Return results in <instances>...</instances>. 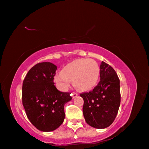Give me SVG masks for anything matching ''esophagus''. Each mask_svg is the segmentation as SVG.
<instances>
[{
  "mask_svg": "<svg viewBox=\"0 0 149 149\" xmlns=\"http://www.w3.org/2000/svg\"><path fill=\"white\" fill-rule=\"evenodd\" d=\"M71 95H72V98H75V97H77V96H78V94H77V93H75V92H73L71 94Z\"/></svg>",
  "mask_w": 149,
  "mask_h": 149,
  "instance_id": "1",
  "label": "esophagus"
}]
</instances>
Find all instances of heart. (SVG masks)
<instances>
[{
	"instance_id": "obj_1",
	"label": "heart",
	"mask_w": 149,
	"mask_h": 149,
	"mask_svg": "<svg viewBox=\"0 0 149 149\" xmlns=\"http://www.w3.org/2000/svg\"><path fill=\"white\" fill-rule=\"evenodd\" d=\"M100 68L93 59L81 58L70 62L55 77L60 89H67L73 81L75 87L82 91H87L95 87L99 81Z\"/></svg>"
}]
</instances>
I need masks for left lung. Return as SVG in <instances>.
Masks as SVG:
<instances>
[{"label": "left lung", "mask_w": 149, "mask_h": 149, "mask_svg": "<svg viewBox=\"0 0 149 149\" xmlns=\"http://www.w3.org/2000/svg\"><path fill=\"white\" fill-rule=\"evenodd\" d=\"M83 116L91 127L103 129L115 120L120 105V80L109 64L101 62L100 81L92 91L81 93Z\"/></svg>", "instance_id": "8db88e82"}]
</instances>
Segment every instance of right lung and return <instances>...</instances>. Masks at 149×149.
Returning a JSON list of instances; mask_svg holds the SVG:
<instances>
[{
    "instance_id": "obj_1",
    "label": "right lung",
    "mask_w": 149,
    "mask_h": 149,
    "mask_svg": "<svg viewBox=\"0 0 149 149\" xmlns=\"http://www.w3.org/2000/svg\"><path fill=\"white\" fill-rule=\"evenodd\" d=\"M56 69L51 62L38 63L29 70L23 82L22 101L27 116L42 132L59 128L65 118L64 105L72 100L69 93L59 91L54 86Z\"/></svg>"
}]
</instances>
